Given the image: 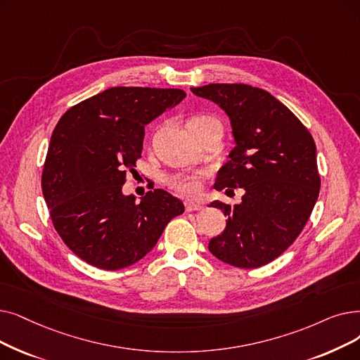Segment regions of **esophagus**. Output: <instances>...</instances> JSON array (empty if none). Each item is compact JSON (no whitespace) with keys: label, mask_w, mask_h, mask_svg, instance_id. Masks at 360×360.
Instances as JSON below:
<instances>
[{"label":"esophagus","mask_w":360,"mask_h":360,"mask_svg":"<svg viewBox=\"0 0 360 360\" xmlns=\"http://www.w3.org/2000/svg\"><path fill=\"white\" fill-rule=\"evenodd\" d=\"M185 209H186V212H195V210H201L202 206L197 205V202H193V201H185Z\"/></svg>","instance_id":"obj_1"}]
</instances>
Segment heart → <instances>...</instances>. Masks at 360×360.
<instances>
[{"mask_svg": "<svg viewBox=\"0 0 360 360\" xmlns=\"http://www.w3.org/2000/svg\"><path fill=\"white\" fill-rule=\"evenodd\" d=\"M210 123H219V122L212 116L200 115L188 120V127H205V124H210ZM205 175H206L205 172H188V170L175 172V174H172L166 178V184L169 185V188L182 195L197 197L201 193Z\"/></svg>", "mask_w": 360, "mask_h": 360, "instance_id": "1", "label": "heart"}]
</instances>
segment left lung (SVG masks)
<instances>
[{
  "instance_id": "obj_1",
  "label": "left lung",
  "mask_w": 360,
  "mask_h": 360,
  "mask_svg": "<svg viewBox=\"0 0 360 360\" xmlns=\"http://www.w3.org/2000/svg\"><path fill=\"white\" fill-rule=\"evenodd\" d=\"M191 91L225 110L236 138L214 188L226 194L244 190L240 205H210L228 221L209 250L231 266L260 268L295 241L315 207L321 188L315 141L268 91L245 84H209Z\"/></svg>"
}]
</instances>
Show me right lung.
Returning <instances> with one entry per match:
<instances>
[{
  "mask_svg": "<svg viewBox=\"0 0 360 360\" xmlns=\"http://www.w3.org/2000/svg\"><path fill=\"white\" fill-rule=\"evenodd\" d=\"M185 96L175 88H108L70 107L56 124L42 194L60 238L92 266H131L184 213L182 201L167 191H148L135 202L122 185L141 158L146 124Z\"/></svg>",
  "mask_w": 360,
  "mask_h": 360,
  "instance_id": "add662e5",
  "label": "right lung"
}]
</instances>
